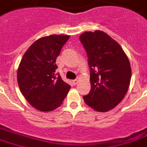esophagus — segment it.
Returning <instances> with one entry per match:
<instances>
[{"instance_id": "1", "label": "esophagus", "mask_w": 147, "mask_h": 147, "mask_svg": "<svg viewBox=\"0 0 147 147\" xmlns=\"http://www.w3.org/2000/svg\"><path fill=\"white\" fill-rule=\"evenodd\" d=\"M73 82H74V84H77L79 82V78H76L75 79V80H73Z\"/></svg>"}]
</instances>
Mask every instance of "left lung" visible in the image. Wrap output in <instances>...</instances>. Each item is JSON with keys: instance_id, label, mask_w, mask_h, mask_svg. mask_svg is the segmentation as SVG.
<instances>
[{"instance_id": "left-lung-1", "label": "left lung", "mask_w": 147, "mask_h": 147, "mask_svg": "<svg viewBox=\"0 0 147 147\" xmlns=\"http://www.w3.org/2000/svg\"><path fill=\"white\" fill-rule=\"evenodd\" d=\"M80 40L90 68L91 90L83 100L96 111H109L128 92L131 77L129 60L120 45L104 31H86Z\"/></svg>"}]
</instances>
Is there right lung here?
Wrapping results in <instances>:
<instances>
[{
	"label": "right lung",
	"mask_w": 147,
	"mask_h": 147,
	"mask_svg": "<svg viewBox=\"0 0 147 147\" xmlns=\"http://www.w3.org/2000/svg\"><path fill=\"white\" fill-rule=\"evenodd\" d=\"M69 37L53 34L38 39L25 52L19 64V89L29 104L40 111L59 107L71 88L55 73V61Z\"/></svg>",
	"instance_id": "right-lung-1"
}]
</instances>
